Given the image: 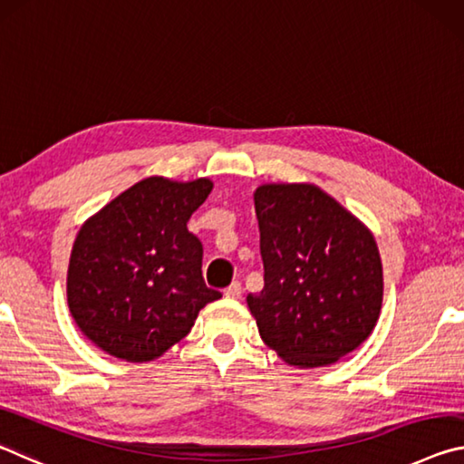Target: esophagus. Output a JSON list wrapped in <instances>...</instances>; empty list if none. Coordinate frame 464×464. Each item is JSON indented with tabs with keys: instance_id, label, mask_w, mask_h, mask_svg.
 Instances as JSON below:
<instances>
[{
	"instance_id": "esophagus-1",
	"label": "esophagus",
	"mask_w": 464,
	"mask_h": 464,
	"mask_svg": "<svg viewBox=\"0 0 464 464\" xmlns=\"http://www.w3.org/2000/svg\"><path fill=\"white\" fill-rule=\"evenodd\" d=\"M224 294H226V298H240V295H242V285H240V282H232L230 285L226 287Z\"/></svg>"
}]
</instances>
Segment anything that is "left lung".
I'll list each match as a JSON object with an SVG mask.
<instances>
[{
  "label": "left lung",
  "instance_id": "8db88e82",
  "mask_svg": "<svg viewBox=\"0 0 464 464\" xmlns=\"http://www.w3.org/2000/svg\"><path fill=\"white\" fill-rule=\"evenodd\" d=\"M255 211L265 285L246 302L261 339L292 366H329L363 343L381 314L374 237L314 185H263Z\"/></svg>",
  "mask_w": 464,
  "mask_h": 464
}]
</instances>
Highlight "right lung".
<instances>
[{
	"label": "right lung",
	"instance_id": "add662e5",
	"mask_svg": "<svg viewBox=\"0 0 464 464\" xmlns=\"http://www.w3.org/2000/svg\"><path fill=\"white\" fill-rule=\"evenodd\" d=\"M211 180L150 177L82 227L67 271V302L83 335L106 353L150 362L187 335L222 298L203 279V245L188 232Z\"/></svg>",
	"mask_w": 464,
	"mask_h": 464
}]
</instances>
